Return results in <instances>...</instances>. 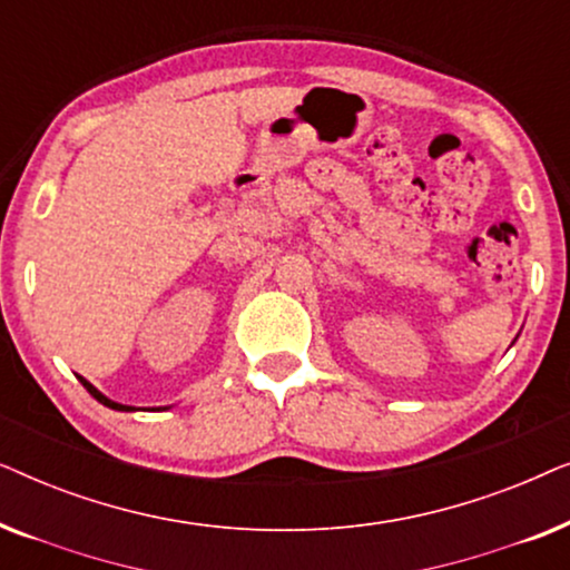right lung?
Masks as SVG:
<instances>
[{
  "label": "right lung",
  "instance_id": "right-lung-1",
  "mask_svg": "<svg viewBox=\"0 0 570 570\" xmlns=\"http://www.w3.org/2000/svg\"><path fill=\"white\" fill-rule=\"evenodd\" d=\"M80 381H82V386H85V389H88V392H90L92 396H96V400H98L100 404H106V407H111V410H121V412H129V410H135V407H127V404L111 402V400H108V396H104V394H100V392H98V389H96V386H92V384H90V381H85L82 376H80Z\"/></svg>",
  "mask_w": 570,
  "mask_h": 570
}]
</instances>
